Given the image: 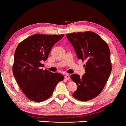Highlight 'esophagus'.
Wrapping results in <instances>:
<instances>
[{"instance_id": "1", "label": "esophagus", "mask_w": 126, "mask_h": 126, "mask_svg": "<svg viewBox=\"0 0 126 126\" xmlns=\"http://www.w3.org/2000/svg\"><path fill=\"white\" fill-rule=\"evenodd\" d=\"M64 78L66 80H69V79H70V76H69V75L68 74H66L64 75Z\"/></svg>"}]
</instances>
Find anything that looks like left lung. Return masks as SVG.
Returning <instances> with one entry per match:
<instances>
[{
  "label": "left lung",
  "mask_w": 126,
  "mask_h": 126,
  "mask_svg": "<svg viewBox=\"0 0 126 126\" xmlns=\"http://www.w3.org/2000/svg\"><path fill=\"white\" fill-rule=\"evenodd\" d=\"M79 59L86 61L85 73L82 77L74 74L71 78L78 86L73 97L81 101L92 99L104 89L111 72L110 51L108 44L93 32L66 35Z\"/></svg>",
  "instance_id": "1"
}]
</instances>
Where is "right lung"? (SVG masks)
Masks as SVG:
<instances>
[{"label": "right lung", "mask_w": 126, "mask_h": 126, "mask_svg": "<svg viewBox=\"0 0 126 126\" xmlns=\"http://www.w3.org/2000/svg\"><path fill=\"white\" fill-rule=\"evenodd\" d=\"M64 36L36 34L20 43L14 54L13 74L17 82L31 101L42 102L51 96L56 85L63 81L59 73H52L41 62L47 59L50 50Z\"/></svg>", "instance_id": "obj_1"}]
</instances>
